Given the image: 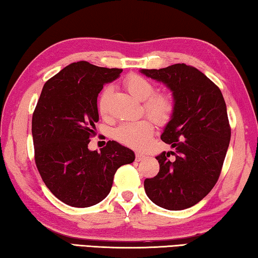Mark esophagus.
Wrapping results in <instances>:
<instances>
[{"instance_id": "esophagus-1", "label": "esophagus", "mask_w": 258, "mask_h": 258, "mask_svg": "<svg viewBox=\"0 0 258 258\" xmlns=\"http://www.w3.org/2000/svg\"><path fill=\"white\" fill-rule=\"evenodd\" d=\"M146 158H147V156H146V155H144V154H141V153H137V154H136V159H137L138 162L145 161Z\"/></svg>"}]
</instances>
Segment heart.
<instances>
[{"label": "heart", "instance_id": "heart-1", "mask_svg": "<svg viewBox=\"0 0 258 258\" xmlns=\"http://www.w3.org/2000/svg\"><path fill=\"white\" fill-rule=\"evenodd\" d=\"M124 85L131 95L144 101L146 113L157 124H165L172 117L174 103L172 97L166 93H154L155 86L147 78L139 75H130L124 81ZM110 87H105L100 94L97 101L99 112L104 116L108 110V100ZM154 125L149 119L125 121L114 130V138L120 144L134 149H141L148 144L153 136Z\"/></svg>", "mask_w": 258, "mask_h": 258}]
</instances>
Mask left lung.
<instances>
[{"mask_svg":"<svg viewBox=\"0 0 258 258\" xmlns=\"http://www.w3.org/2000/svg\"><path fill=\"white\" fill-rule=\"evenodd\" d=\"M140 72L170 88L174 101L161 136L173 150L156 157L159 172L145 180L146 194L164 209H187L206 198L219 178L231 140L226 103L217 86L190 65Z\"/></svg>","mask_w":258,"mask_h":258,"instance_id":"1","label":"left lung"}]
</instances>
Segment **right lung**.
Returning a JSON list of instances; mask_svg holds the SVG:
<instances>
[{"mask_svg": "<svg viewBox=\"0 0 258 258\" xmlns=\"http://www.w3.org/2000/svg\"><path fill=\"white\" fill-rule=\"evenodd\" d=\"M121 71L80 60L50 78L41 92L32 117L35 164L49 190L68 206L101 202L118 167L136 159L116 141H108L100 153L88 149L99 121L97 96Z\"/></svg>", "mask_w": 258, "mask_h": 258, "instance_id": "add662e5", "label": "right lung"}]
</instances>
